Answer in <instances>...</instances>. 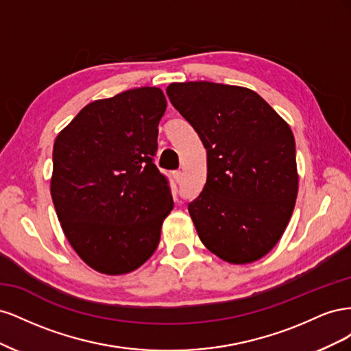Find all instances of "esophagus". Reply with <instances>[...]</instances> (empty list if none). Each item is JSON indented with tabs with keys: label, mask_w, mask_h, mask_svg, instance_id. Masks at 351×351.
Segmentation results:
<instances>
[{
	"label": "esophagus",
	"mask_w": 351,
	"mask_h": 351,
	"mask_svg": "<svg viewBox=\"0 0 351 351\" xmlns=\"http://www.w3.org/2000/svg\"><path fill=\"white\" fill-rule=\"evenodd\" d=\"M174 180L177 183L182 182V171H174Z\"/></svg>",
	"instance_id": "1"
}]
</instances>
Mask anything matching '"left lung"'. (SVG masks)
Here are the masks:
<instances>
[{"label": "left lung", "instance_id": "obj_1", "mask_svg": "<svg viewBox=\"0 0 351 351\" xmlns=\"http://www.w3.org/2000/svg\"><path fill=\"white\" fill-rule=\"evenodd\" d=\"M167 95L208 155L206 183L189 204L199 239L230 263L263 258L289 224L299 189L290 125L247 88L186 82Z\"/></svg>", "mask_w": 351, "mask_h": 351}]
</instances>
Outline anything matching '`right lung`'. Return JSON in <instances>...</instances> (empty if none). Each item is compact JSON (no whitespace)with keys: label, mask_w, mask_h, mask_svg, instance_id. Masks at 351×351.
<instances>
[{"label":"right lung","mask_w":351,"mask_h":351,"mask_svg":"<svg viewBox=\"0 0 351 351\" xmlns=\"http://www.w3.org/2000/svg\"><path fill=\"white\" fill-rule=\"evenodd\" d=\"M161 89L137 88L88 104L60 132L51 196L71 247L95 271L121 275L156 250L174 202L154 164Z\"/></svg>","instance_id":"obj_1"}]
</instances>
